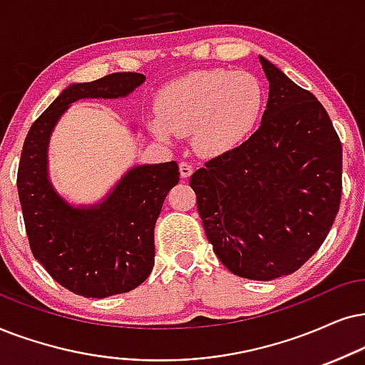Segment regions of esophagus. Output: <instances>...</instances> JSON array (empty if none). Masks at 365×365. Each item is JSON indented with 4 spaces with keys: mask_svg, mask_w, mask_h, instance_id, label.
Here are the masks:
<instances>
[{
    "mask_svg": "<svg viewBox=\"0 0 365 365\" xmlns=\"http://www.w3.org/2000/svg\"><path fill=\"white\" fill-rule=\"evenodd\" d=\"M192 173H193L192 163H188V161H180V175H182V178H188Z\"/></svg>",
    "mask_w": 365,
    "mask_h": 365,
    "instance_id": "1",
    "label": "esophagus"
}]
</instances>
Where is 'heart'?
Instances as JSON below:
<instances>
[{
  "instance_id": "obj_1",
  "label": "heart",
  "mask_w": 365,
  "mask_h": 365,
  "mask_svg": "<svg viewBox=\"0 0 365 365\" xmlns=\"http://www.w3.org/2000/svg\"><path fill=\"white\" fill-rule=\"evenodd\" d=\"M264 92L252 73L227 68L192 72L170 82L156 99L160 138L192 135L200 155L215 156L251 135L261 118Z\"/></svg>"
}]
</instances>
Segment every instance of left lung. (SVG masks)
<instances>
[{"mask_svg": "<svg viewBox=\"0 0 365 365\" xmlns=\"http://www.w3.org/2000/svg\"><path fill=\"white\" fill-rule=\"evenodd\" d=\"M269 98L242 145L190 177L214 252L230 273L269 281L299 269L340 209L342 143L320 101L261 57Z\"/></svg>", "mask_w": 365, "mask_h": 365, "instance_id": "1", "label": "left lung"}]
</instances>
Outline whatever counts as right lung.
<instances>
[{
	"mask_svg": "<svg viewBox=\"0 0 365 365\" xmlns=\"http://www.w3.org/2000/svg\"><path fill=\"white\" fill-rule=\"evenodd\" d=\"M145 79L138 72H116L71 86L31 124L23 143L16 187L31 252L58 284L86 298L131 292L148 278L155 264V224L180 180L178 163L133 168L103 204L73 209L47 178L48 136L68 104L123 98Z\"/></svg>",
	"mask_w": 365,
	"mask_h": 365,
	"instance_id": "add662e5",
	"label": "right lung"
}]
</instances>
